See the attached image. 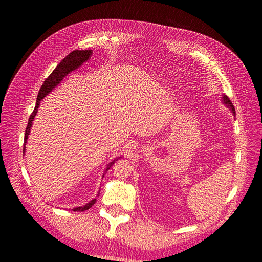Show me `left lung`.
Returning a JSON list of instances; mask_svg holds the SVG:
<instances>
[{
    "label": "left lung",
    "mask_w": 262,
    "mask_h": 262,
    "mask_svg": "<svg viewBox=\"0 0 262 262\" xmlns=\"http://www.w3.org/2000/svg\"><path fill=\"white\" fill-rule=\"evenodd\" d=\"M223 102H224V104H226L230 109H231V112L233 113V115L236 116V113H235V107H233V105H232V103L230 102V100L227 98L226 95H223Z\"/></svg>",
    "instance_id": "obj_1"
}]
</instances>
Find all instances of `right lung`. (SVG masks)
Returning <instances> with one entry per match:
<instances>
[{"label": "right lung", "mask_w": 262, "mask_h": 262, "mask_svg": "<svg viewBox=\"0 0 262 262\" xmlns=\"http://www.w3.org/2000/svg\"><path fill=\"white\" fill-rule=\"evenodd\" d=\"M91 50H84V51H78V50H75L73 52H71L69 55H67V56L60 61V63L54 69V71L50 74V76L45 80V82L42 84V86H41L40 90H39V93H38V96H37V101H36V106L34 108V112L32 113L30 119H29V123H27V126L25 128V136H24V146H23V154L25 152V143H26V139L27 137H29L30 135V132H31V127H32V123L34 121V118L37 114V110H38V107L40 105V101L42 100L45 96L50 93L55 87H56L59 82L62 80V78L68 75L70 72H72L73 70H75V69H77L80 64L84 63L85 61H87L90 57L91 55ZM115 161H117V159H115L114 161L110 162L108 166H107V169L105 171V174L106 172L110 169V167L113 166V164L115 163ZM104 176V175H103ZM100 194V193H99ZM96 202V199L90 201L88 204H86L85 206H81V207H76V208H73L72 210L73 211H85V210H88L90 207H92L93 204Z\"/></svg>", "instance_id": "1"}]
</instances>
